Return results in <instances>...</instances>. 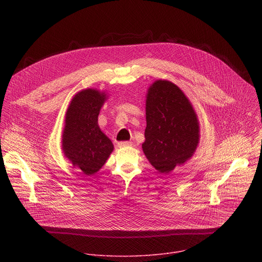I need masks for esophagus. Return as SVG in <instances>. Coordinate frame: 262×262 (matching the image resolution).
I'll use <instances>...</instances> for the list:
<instances>
[{
    "mask_svg": "<svg viewBox=\"0 0 262 262\" xmlns=\"http://www.w3.org/2000/svg\"><path fill=\"white\" fill-rule=\"evenodd\" d=\"M132 145H133V143L128 142V141H123V142L118 143L119 147H126V146H132Z\"/></svg>",
    "mask_w": 262,
    "mask_h": 262,
    "instance_id": "34e87169",
    "label": "esophagus"
}]
</instances>
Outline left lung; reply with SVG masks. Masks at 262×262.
Returning a JSON list of instances; mask_svg holds the SVG:
<instances>
[{"instance_id":"obj_1","label":"left lung","mask_w":262,"mask_h":262,"mask_svg":"<svg viewBox=\"0 0 262 262\" xmlns=\"http://www.w3.org/2000/svg\"><path fill=\"white\" fill-rule=\"evenodd\" d=\"M199 133L197 114L179 87L157 80L148 88L142 148L159 172L169 173L190 160L199 144Z\"/></svg>"}]
</instances>
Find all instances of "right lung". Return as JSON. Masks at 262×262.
<instances>
[{"label": "right lung", "instance_id": "obj_1", "mask_svg": "<svg viewBox=\"0 0 262 262\" xmlns=\"http://www.w3.org/2000/svg\"><path fill=\"white\" fill-rule=\"evenodd\" d=\"M106 93L85 89L74 95L65 114L62 150L73 167L84 175H93L105 164L114 149L112 141L100 130L98 115Z\"/></svg>", "mask_w": 262, "mask_h": 262}]
</instances>
